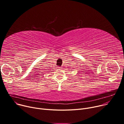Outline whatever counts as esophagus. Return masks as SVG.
I'll return each mask as SVG.
<instances>
[{"label": "esophagus", "instance_id": "34e87169", "mask_svg": "<svg viewBox=\"0 0 124 124\" xmlns=\"http://www.w3.org/2000/svg\"><path fill=\"white\" fill-rule=\"evenodd\" d=\"M58 68H59V69H60V70H62V68L61 67H59Z\"/></svg>", "mask_w": 124, "mask_h": 124}]
</instances>
